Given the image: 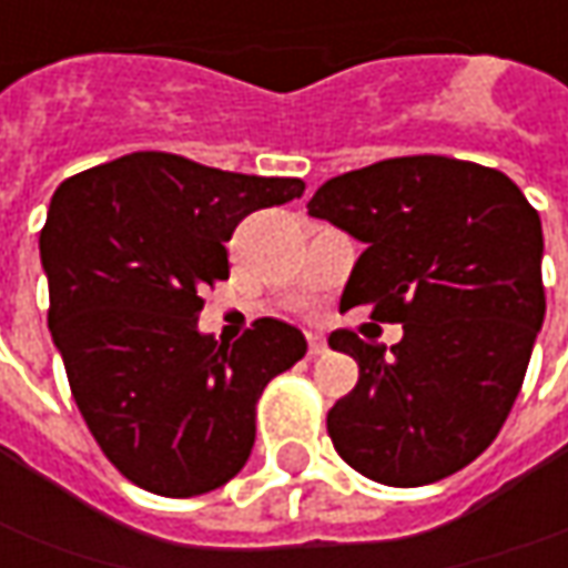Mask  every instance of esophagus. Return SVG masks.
Returning <instances> with one entry per match:
<instances>
[{
  "label": "esophagus",
  "instance_id": "obj_1",
  "mask_svg": "<svg viewBox=\"0 0 568 568\" xmlns=\"http://www.w3.org/2000/svg\"><path fill=\"white\" fill-rule=\"evenodd\" d=\"M307 355H311V358L326 355V339H323L321 333H307Z\"/></svg>",
  "mask_w": 568,
  "mask_h": 568
}]
</instances>
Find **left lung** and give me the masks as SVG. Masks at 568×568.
Returning <instances> with one entry per match:
<instances>
[{"label": "left lung", "mask_w": 568, "mask_h": 568, "mask_svg": "<svg viewBox=\"0 0 568 568\" xmlns=\"http://www.w3.org/2000/svg\"><path fill=\"white\" fill-rule=\"evenodd\" d=\"M307 213L367 245L343 304L402 323L389 352L329 336L358 362L326 415L336 453L389 487L456 475L497 440L544 323L538 210L497 169L424 153L329 179Z\"/></svg>", "instance_id": "8db88e82"}]
</instances>
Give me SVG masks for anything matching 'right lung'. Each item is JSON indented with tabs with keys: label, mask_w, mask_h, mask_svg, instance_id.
Instances as JSON below:
<instances>
[{
	"label": "right lung",
	"mask_w": 568,
	"mask_h": 568,
	"mask_svg": "<svg viewBox=\"0 0 568 568\" xmlns=\"http://www.w3.org/2000/svg\"><path fill=\"white\" fill-rule=\"evenodd\" d=\"M302 179L223 172L138 150L65 179L40 229L50 333L97 446L131 484L197 497L245 468L254 405L302 362V329L251 323L235 343L197 333L229 280L235 225L302 197Z\"/></svg>",
	"instance_id": "obj_1"
}]
</instances>
